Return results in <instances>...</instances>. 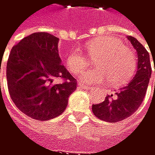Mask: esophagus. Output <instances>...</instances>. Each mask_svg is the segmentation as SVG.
I'll return each mask as SVG.
<instances>
[{
    "label": "esophagus",
    "mask_w": 155,
    "mask_h": 155,
    "mask_svg": "<svg viewBox=\"0 0 155 155\" xmlns=\"http://www.w3.org/2000/svg\"><path fill=\"white\" fill-rule=\"evenodd\" d=\"M79 89H86V90H90L91 87L89 86H86V85H83V84H78V86Z\"/></svg>",
    "instance_id": "esophagus-1"
}]
</instances>
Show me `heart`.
<instances>
[{
    "instance_id": "heart-1",
    "label": "heart",
    "mask_w": 155,
    "mask_h": 155,
    "mask_svg": "<svg viewBox=\"0 0 155 155\" xmlns=\"http://www.w3.org/2000/svg\"><path fill=\"white\" fill-rule=\"evenodd\" d=\"M87 54L97 59L94 69H90L79 76V80L86 84L107 83L113 87L126 84L135 73L136 57L124 43L112 36L94 38L87 45ZM89 64L87 56L79 50H73L67 54L66 65L74 75L80 73Z\"/></svg>"
}]
</instances>
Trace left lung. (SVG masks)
<instances>
[{"instance_id": "left-lung-1", "label": "left lung", "mask_w": 155, "mask_h": 155, "mask_svg": "<svg viewBox=\"0 0 155 155\" xmlns=\"http://www.w3.org/2000/svg\"><path fill=\"white\" fill-rule=\"evenodd\" d=\"M127 40L138 54L136 75L119 92L107 95L103 103L92 104V112L96 117L110 123L124 120L137 111L145 97L152 75L149 52L134 37L128 36Z\"/></svg>"}]
</instances>
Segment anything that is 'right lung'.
<instances>
[{
    "label": "right lung",
    "instance_id": "right-lung-1",
    "mask_svg": "<svg viewBox=\"0 0 155 155\" xmlns=\"http://www.w3.org/2000/svg\"><path fill=\"white\" fill-rule=\"evenodd\" d=\"M59 38L46 32L33 33L11 50L6 67L8 90L15 106L28 117L46 121L60 115L76 79L62 64ZM57 79H63L57 83Z\"/></svg>",
    "mask_w": 155,
    "mask_h": 155
}]
</instances>
